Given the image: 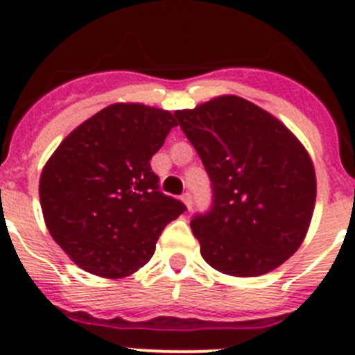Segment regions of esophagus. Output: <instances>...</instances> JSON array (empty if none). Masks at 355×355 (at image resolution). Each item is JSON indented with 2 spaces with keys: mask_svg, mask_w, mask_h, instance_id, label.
I'll use <instances>...</instances> for the list:
<instances>
[{
  "mask_svg": "<svg viewBox=\"0 0 355 355\" xmlns=\"http://www.w3.org/2000/svg\"><path fill=\"white\" fill-rule=\"evenodd\" d=\"M181 200H183L184 206H187L188 209L192 208V193H190V192H184L183 196H181Z\"/></svg>",
  "mask_w": 355,
  "mask_h": 355,
  "instance_id": "34e87169",
  "label": "esophagus"
}]
</instances>
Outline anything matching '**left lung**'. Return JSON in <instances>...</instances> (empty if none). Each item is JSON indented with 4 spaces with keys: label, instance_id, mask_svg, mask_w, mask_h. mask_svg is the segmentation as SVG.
<instances>
[{
    "label": "left lung",
    "instance_id": "obj_1",
    "mask_svg": "<svg viewBox=\"0 0 355 355\" xmlns=\"http://www.w3.org/2000/svg\"><path fill=\"white\" fill-rule=\"evenodd\" d=\"M174 115L211 181V206L190 222L205 261L236 277L283 265L302 243L315 209V168L302 144L238 96Z\"/></svg>",
    "mask_w": 355,
    "mask_h": 355
}]
</instances>
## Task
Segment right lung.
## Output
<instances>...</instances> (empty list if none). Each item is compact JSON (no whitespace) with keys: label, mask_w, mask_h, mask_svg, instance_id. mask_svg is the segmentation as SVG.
<instances>
[{"label":"right lung","mask_w":355,"mask_h":355,"mask_svg":"<svg viewBox=\"0 0 355 355\" xmlns=\"http://www.w3.org/2000/svg\"><path fill=\"white\" fill-rule=\"evenodd\" d=\"M178 126L171 112L117 103L69 135L40 175L44 220L83 270L119 279L146 265L187 206L159 190L150 158Z\"/></svg>","instance_id":"right-lung-1"}]
</instances>
